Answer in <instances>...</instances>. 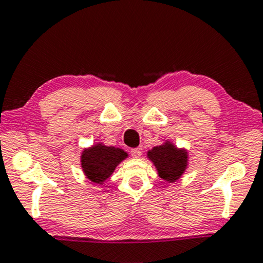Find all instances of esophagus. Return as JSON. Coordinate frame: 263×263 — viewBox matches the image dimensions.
I'll use <instances>...</instances> for the list:
<instances>
[{
    "label": "esophagus",
    "mask_w": 263,
    "mask_h": 263,
    "mask_svg": "<svg viewBox=\"0 0 263 263\" xmlns=\"http://www.w3.org/2000/svg\"><path fill=\"white\" fill-rule=\"evenodd\" d=\"M131 155H132V157H135V159H139V157L142 156L141 149H138V148L131 149Z\"/></svg>",
    "instance_id": "obj_1"
}]
</instances>
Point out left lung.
Wrapping results in <instances>:
<instances>
[{
    "instance_id": "left-lung-1",
    "label": "left lung",
    "mask_w": 263,
    "mask_h": 263,
    "mask_svg": "<svg viewBox=\"0 0 263 263\" xmlns=\"http://www.w3.org/2000/svg\"><path fill=\"white\" fill-rule=\"evenodd\" d=\"M146 157L155 166L159 177L167 183H176L180 179L189 166L187 150L178 148L170 139L148 150Z\"/></svg>"
}]
</instances>
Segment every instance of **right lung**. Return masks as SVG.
Listing matches in <instances>:
<instances>
[{"instance_id":"right-lung-1","label":"right lung","mask_w":263,"mask_h":263,"mask_svg":"<svg viewBox=\"0 0 263 263\" xmlns=\"http://www.w3.org/2000/svg\"><path fill=\"white\" fill-rule=\"evenodd\" d=\"M128 154L120 148L107 146L103 143L85 148L80 155V167H82L84 176L91 183L103 185L109 178L118 164L127 159Z\"/></svg>"}]
</instances>
